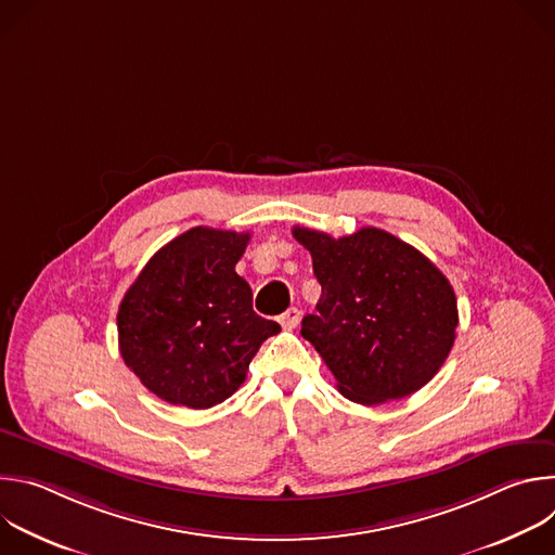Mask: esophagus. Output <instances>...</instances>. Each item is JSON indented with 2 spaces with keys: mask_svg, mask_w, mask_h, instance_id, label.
Here are the masks:
<instances>
[{
  "mask_svg": "<svg viewBox=\"0 0 555 555\" xmlns=\"http://www.w3.org/2000/svg\"><path fill=\"white\" fill-rule=\"evenodd\" d=\"M298 321H300V311L296 307H289L279 315V323L283 330H294L298 325Z\"/></svg>",
  "mask_w": 555,
  "mask_h": 555,
  "instance_id": "esophagus-1",
  "label": "esophagus"
}]
</instances>
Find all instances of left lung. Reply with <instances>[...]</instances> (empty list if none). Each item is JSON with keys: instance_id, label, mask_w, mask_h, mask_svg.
Returning a JSON list of instances; mask_svg holds the SVG:
<instances>
[{"instance_id": "obj_1", "label": "left lung", "mask_w": 555, "mask_h": 555, "mask_svg": "<svg viewBox=\"0 0 555 555\" xmlns=\"http://www.w3.org/2000/svg\"><path fill=\"white\" fill-rule=\"evenodd\" d=\"M321 283L302 338L321 353L347 400L373 406L428 384L459 325L450 281L420 250L379 228L334 240L296 225Z\"/></svg>"}]
</instances>
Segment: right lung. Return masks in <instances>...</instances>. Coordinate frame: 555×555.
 Instances as JSON below:
<instances>
[{
    "mask_svg": "<svg viewBox=\"0 0 555 555\" xmlns=\"http://www.w3.org/2000/svg\"><path fill=\"white\" fill-rule=\"evenodd\" d=\"M250 232L191 228L157 250L118 307L125 364L157 398L186 409L221 404L281 327L253 309L234 272Z\"/></svg>",
    "mask_w": 555,
    "mask_h": 555,
    "instance_id": "right-lung-1",
    "label": "right lung"
}]
</instances>
